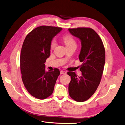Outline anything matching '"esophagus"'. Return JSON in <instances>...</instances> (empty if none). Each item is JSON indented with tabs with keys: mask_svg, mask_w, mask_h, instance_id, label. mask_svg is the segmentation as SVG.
<instances>
[{
	"mask_svg": "<svg viewBox=\"0 0 125 125\" xmlns=\"http://www.w3.org/2000/svg\"><path fill=\"white\" fill-rule=\"evenodd\" d=\"M60 73H61V74H65L66 73V72L64 71H61Z\"/></svg>",
	"mask_w": 125,
	"mask_h": 125,
	"instance_id": "obj_1",
	"label": "esophagus"
}]
</instances>
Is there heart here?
I'll list each match as a JSON object with an SVG mask.
<instances>
[{"mask_svg": "<svg viewBox=\"0 0 125 125\" xmlns=\"http://www.w3.org/2000/svg\"><path fill=\"white\" fill-rule=\"evenodd\" d=\"M63 41L66 45V46L72 45H76V42L71 35H65L63 37ZM56 45V41L55 39H52L50 43V48L51 49H54Z\"/></svg>", "mask_w": 125, "mask_h": 125, "instance_id": "obj_1", "label": "heart"}]
</instances>
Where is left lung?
<instances>
[{
	"label": "left lung",
	"mask_w": 125,
	"mask_h": 125,
	"mask_svg": "<svg viewBox=\"0 0 125 125\" xmlns=\"http://www.w3.org/2000/svg\"><path fill=\"white\" fill-rule=\"evenodd\" d=\"M69 31L81 42L79 59L82 62L80 68L81 76L68 72L71 78L69 93L73 100L83 102L94 94L100 84L105 63V50L101 38L92 28L78 27L69 28Z\"/></svg>",
	"instance_id": "left-lung-1"
}]
</instances>
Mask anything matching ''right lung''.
Listing matches in <instances>:
<instances>
[{
  "instance_id": "obj_1",
  "label": "right lung",
  "mask_w": 125,
  "mask_h": 125,
  "mask_svg": "<svg viewBox=\"0 0 125 125\" xmlns=\"http://www.w3.org/2000/svg\"><path fill=\"white\" fill-rule=\"evenodd\" d=\"M62 28L41 26L28 33L21 47L20 67L26 90L34 97L45 99L52 94L60 74L58 69L45 71V64L50 55V43Z\"/></svg>"
}]
</instances>
